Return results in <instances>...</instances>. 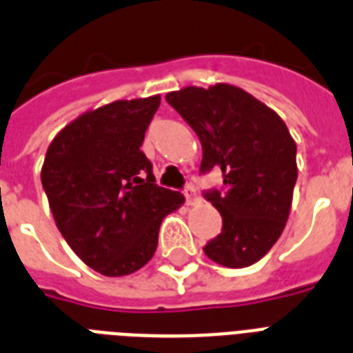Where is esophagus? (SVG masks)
I'll list each match as a JSON object with an SVG mask.
<instances>
[{
  "label": "esophagus",
  "mask_w": 353,
  "mask_h": 353,
  "mask_svg": "<svg viewBox=\"0 0 353 353\" xmlns=\"http://www.w3.org/2000/svg\"><path fill=\"white\" fill-rule=\"evenodd\" d=\"M183 196H185V199H186V205H194V203L199 199V197H197L196 188H194V185H192V183H186L185 188H183Z\"/></svg>",
  "instance_id": "34e87169"
}]
</instances>
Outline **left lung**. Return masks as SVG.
Listing matches in <instances>:
<instances>
[{
    "instance_id": "left-lung-1",
    "label": "left lung",
    "mask_w": 353,
    "mask_h": 353,
    "mask_svg": "<svg viewBox=\"0 0 353 353\" xmlns=\"http://www.w3.org/2000/svg\"><path fill=\"white\" fill-rule=\"evenodd\" d=\"M167 101L201 141L199 172L223 174V186L203 190L223 217L221 234L203 250L228 268L254 265L276 245L290 214L296 141L276 112L232 85L186 87Z\"/></svg>"
}]
</instances>
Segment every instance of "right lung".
<instances>
[{
    "label": "right lung",
    "instance_id": "obj_1",
    "mask_svg": "<svg viewBox=\"0 0 353 353\" xmlns=\"http://www.w3.org/2000/svg\"><path fill=\"white\" fill-rule=\"evenodd\" d=\"M161 97L114 101L63 128L45 156L43 190L56 225L77 257L108 277L152 259L163 217L183 205L156 185L141 145Z\"/></svg>",
    "mask_w": 353,
    "mask_h": 353
}]
</instances>
